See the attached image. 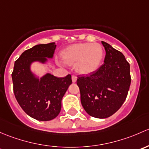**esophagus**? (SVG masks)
Masks as SVG:
<instances>
[{"label":"esophagus","instance_id":"esophagus-1","mask_svg":"<svg viewBox=\"0 0 149 149\" xmlns=\"http://www.w3.org/2000/svg\"><path fill=\"white\" fill-rule=\"evenodd\" d=\"M77 79V77L75 75H72V82H76Z\"/></svg>","mask_w":149,"mask_h":149}]
</instances>
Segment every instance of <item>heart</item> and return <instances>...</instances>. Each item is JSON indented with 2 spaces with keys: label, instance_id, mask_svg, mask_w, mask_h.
Returning <instances> with one entry per match:
<instances>
[{
  "label": "heart",
  "instance_id": "b5f03b06",
  "mask_svg": "<svg viewBox=\"0 0 149 149\" xmlns=\"http://www.w3.org/2000/svg\"><path fill=\"white\" fill-rule=\"evenodd\" d=\"M104 51L97 43H78L70 45L61 52V58L66 64H75V70L81 74H90L99 69Z\"/></svg>",
  "mask_w": 149,
  "mask_h": 149
}]
</instances>
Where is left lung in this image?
I'll return each mask as SVG.
<instances>
[{"instance_id":"obj_1","label":"left lung","mask_w":149,"mask_h":149,"mask_svg":"<svg viewBox=\"0 0 149 149\" xmlns=\"http://www.w3.org/2000/svg\"><path fill=\"white\" fill-rule=\"evenodd\" d=\"M105 49L104 64L90 76L79 77L82 107L88 115L106 118L120 109L126 99L130 85V64L120 52L102 41Z\"/></svg>"}]
</instances>
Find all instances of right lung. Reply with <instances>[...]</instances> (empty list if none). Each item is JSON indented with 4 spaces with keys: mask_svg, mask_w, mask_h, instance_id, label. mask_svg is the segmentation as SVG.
I'll return each mask as SVG.
<instances>
[{
    "mask_svg": "<svg viewBox=\"0 0 149 149\" xmlns=\"http://www.w3.org/2000/svg\"><path fill=\"white\" fill-rule=\"evenodd\" d=\"M56 47L52 42L26 50L15 62L11 74L19 105L30 117L40 121L51 120L59 114L62 97L72 84L70 74L59 78L47 73L40 77L31 70L32 64H46L52 59Z\"/></svg>",
    "mask_w": 149,
    "mask_h": 149,
    "instance_id": "add662e5",
    "label": "right lung"
}]
</instances>
